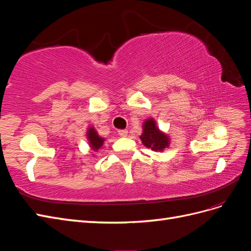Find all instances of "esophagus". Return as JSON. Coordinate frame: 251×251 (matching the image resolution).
<instances>
[{"label":"esophagus","mask_w":251,"mask_h":251,"mask_svg":"<svg viewBox=\"0 0 251 251\" xmlns=\"http://www.w3.org/2000/svg\"><path fill=\"white\" fill-rule=\"evenodd\" d=\"M118 135L121 136V137H125V136L127 135V131L126 130H118Z\"/></svg>","instance_id":"obj_1"}]
</instances>
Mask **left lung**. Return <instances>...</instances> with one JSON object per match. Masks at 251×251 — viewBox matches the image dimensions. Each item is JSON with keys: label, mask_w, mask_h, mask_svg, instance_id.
I'll use <instances>...</instances> for the list:
<instances>
[{"label": "left lung", "mask_w": 251, "mask_h": 251, "mask_svg": "<svg viewBox=\"0 0 251 251\" xmlns=\"http://www.w3.org/2000/svg\"><path fill=\"white\" fill-rule=\"evenodd\" d=\"M140 139L144 146L153 151H163L170 142L168 136L159 131L153 119H149L143 124V133Z\"/></svg>", "instance_id": "left-lung-1"}]
</instances>
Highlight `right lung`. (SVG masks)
<instances>
[{"instance_id":"add662e5","label":"right lung","mask_w":251,"mask_h":251,"mask_svg":"<svg viewBox=\"0 0 251 251\" xmlns=\"http://www.w3.org/2000/svg\"><path fill=\"white\" fill-rule=\"evenodd\" d=\"M88 139H89V142L91 144V148H92L94 151H97L98 149H100V147L103 144V141L104 139L98 136L97 132L94 130L93 127H90L88 130Z\"/></svg>"}]
</instances>
